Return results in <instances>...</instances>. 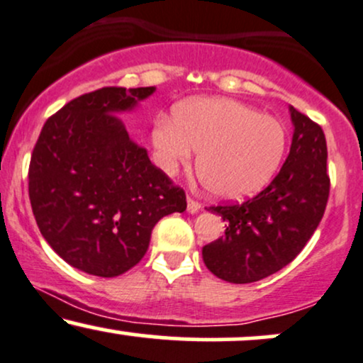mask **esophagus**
<instances>
[{
    "instance_id": "34e87169",
    "label": "esophagus",
    "mask_w": 363,
    "mask_h": 363,
    "mask_svg": "<svg viewBox=\"0 0 363 363\" xmlns=\"http://www.w3.org/2000/svg\"><path fill=\"white\" fill-rule=\"evenodd\" d=\"M200 208H202V206H200L197 200H194L191 197L186 199V211H189L190 214H197Z\"/></svg>"
}]
</instances>
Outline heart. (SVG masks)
<instances>
[{"label": "heart", "instance_id": "obj_1", "mask_svg": "<svg viewBox=\"0 0 363 363\" xmlns=\"http://www.w3.org/2000/svg\"><path fill=\"white\" fill-rule=\"evenodd\" d=\"M156 161L173 174L199 152L197 173L224 200H241L265 189L282 164L287 129L272 115L228 98H200L178 105L173 121L152 129Z\"/></svg>", "mask_w": 363, "mask_h": 363}]
</instances>
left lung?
<instances>
[{
    "label": "left lung",
    "mask_w": 363,
    "mask_h": 363,
    "mask_svg": "<svg viewBox=\"0 0 363 363\" xmlns=\"http://www.w3.org/2000/svg\"><path fill=\"white\" fill-rule=\"evenodd\" d=\"M291 118V152L270 185L242 203L208 207L228 228L203 246L202 258L225 282H258L289 265L325 214L330 195L325 132L294 106Z\"/></svg>",
    "instance_id": "1"
}]
</instances>
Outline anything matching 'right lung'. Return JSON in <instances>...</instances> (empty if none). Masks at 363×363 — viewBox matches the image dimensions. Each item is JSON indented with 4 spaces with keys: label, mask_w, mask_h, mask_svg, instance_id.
<instances>
[{
    "label": "right lung",
    "mask_w": 363,
    "mask_h": 363,
    "mask_svg": "<svg viewBox=\"0 0 363 363\" xmlns=\"http://www.w3.org/2000/svg\"><path fill=\"white\" fill-rule=\"evenodd\" d=\"M155 86L84 93L47 118L28 168V195L44 240L71 267L117 277L146 255L161 217L186 208L173 185L115 113Z\"/></svg>",
    "instance_id": "add662e5"
}]
</instances>
